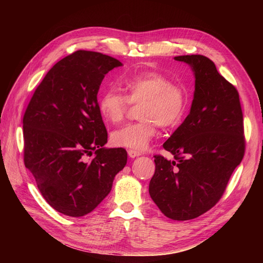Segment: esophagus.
I'll list each match as a JSON object with an SVG mask.
<instances>
[{
  "label": "esophagus",
  "mask_w": 263,
  "mask_h": 263,
  "mask_svg": "<svg viewBox=\"0 0 263 263\" xmlns=\"http://www.w3.org/2000/svg\"><path fill=\"white\" fill-rule=\"evenodd\" d=\"M127 153H128V156L130 157V158H136V157H139L141 154L139 153V151H137V150H134V149H129L128 151H127Z\"/></svg>",
  "instance_id": "esophagus-1"
}]
</instances>
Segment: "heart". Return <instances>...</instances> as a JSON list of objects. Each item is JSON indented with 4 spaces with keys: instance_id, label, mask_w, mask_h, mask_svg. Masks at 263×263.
Instances as JSON below:
<instances>
[{
    "instance_id": "1",
    "label": "heart",
    "mask_w": 263,
    "mask_h": 263,
    "mask_svg": "<svg viewBox=\"0 0 263 263\" xmlns=\"http://www.w3.org/2000/svg\"><path fill=\"white\" fill-rule=\"evenodd\" d=\"M125 95L114 90L103 92L98 108L104 121L110 124L122 122L130 104H139V122L127 124L110 134V141L116 147L145 150L157 135V126L169 128L176 125L184 113L185 90L162 73L135 74L119 80Z\"/></svg>"
}]
</instances>
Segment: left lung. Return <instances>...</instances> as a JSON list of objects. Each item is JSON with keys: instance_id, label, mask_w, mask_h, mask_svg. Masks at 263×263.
I'll use <instances>...</instances> for the list:
<instances>
[{"instance_id": "left-lung-1", "label": "left lung", "mask_w": 263, "mask_h": 263, "mask_svg": "<svg viewBox=\"0 0 263 263\" xmlns=\"http://www.w3.org/2000/svg\"><path fill=\"white\" fill-rule=\"evenodd\" d=\"M195 78L190 113L163 144L174 156H155L149 194L166 217L193 219L211 210L245 155L243 118L236 87L202 54L174 57Z\"/></svg>"}]
</instances>
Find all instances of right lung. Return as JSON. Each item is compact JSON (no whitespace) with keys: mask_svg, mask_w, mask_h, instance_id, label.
<instances>
[{"mask_svg":"<svg viewBox=\"0 0 263 263\" xmlns=\"http://www.w3.org/2000/svg\"><path fill=\"white\" fill-rule=\"evenodd\" d=\"M121 66L101 52L71 53L48 71L24 114V163L46 202L67 216L91 213L127 163L124 148L104 147L107 132L98 108L103 79Z\"/></svg>","mask_w":263,"mask_h":263,"instance_id":"1","label":"right lung"}]
</instances>
